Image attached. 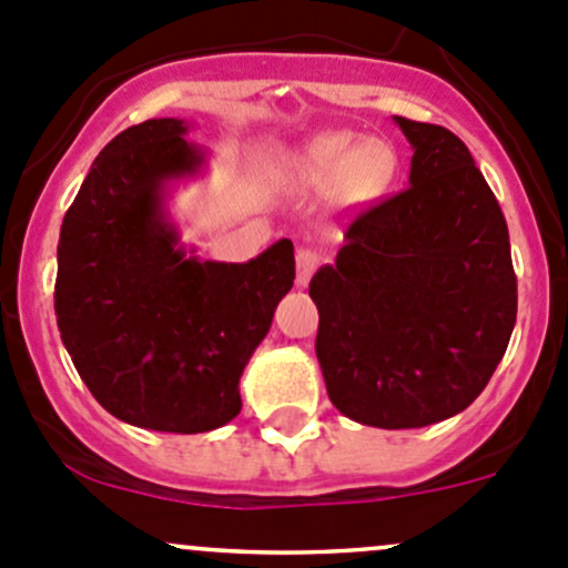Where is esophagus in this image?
<instances>
[{
	"instance_id": "esophagus-1",
	"label": "esophagus",
	"mask_w": 568,
	"mask_h": 568,
	"mask_svg": "<svg viewBox=\"0 0 568 568\" xmlns=\"http://www.w3.org/2000/svg\"><path fill=\"white\" fill-rule=\"evenodd\" d=\"M318 263H321L318 252H313V250L296 252V285H300V288H305V285L311 283V277H313V272L318 268Z\"/></svg>"
}]
</instances>
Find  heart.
Here are the masks:
<instances>
[{
    "label": "heart",
    "mask_w": 568,
    "mask_h": 568,
    "mask_svg": "<svg viewBox=\"0 0 568 568\" xmlns=\"http://www.w3.org/2000/svg\"><path fill=\"white\" fill-rule=\"evenodd\" d=\"M398 151L379 136L324 131L307 142L291 164L294 181L316 192H332L343 205H368L393 186Z\"/></svg>",
    "instance_id": "obj_1"
}]
</instances>
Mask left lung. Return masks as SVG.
I'll return each instance as SVG.
<instances>
[{"instance_id":"1","label":"left lung","mask_w":568,"mask_h":568,"mask_svg":"<svg viewBox=\"0 0 568 568\" xmlns=\"http://www.w3.org/2000/svg\"><path fill=\"white\" fill-rule=\"evenodd\" d=\"M409 186L371 205L311 280L329 400L374 428H420L467 409L517 324L508 225L467 145L393 118Z\"/></svg>"}]
</instances>
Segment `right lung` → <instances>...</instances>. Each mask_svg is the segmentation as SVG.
<instances>
[{"mask_svg":"<svg viewBox=\"0 0 568 568\" xmlns=\"http://www.w3.org/2000/svg\"><path fill=\"white\" fill-rule=\"evenodd\" d=\"M189 123L153 118L95 156L57 244L54 313L88 390L118 420L203 434L242 412L239 379L294 285V244L247 263L181 244L170 189L205 168Z\"/></svg>","mask_w":568,"mask_h":568,"instance_id":"add662e5","label":"right lung"}]
</instances>
